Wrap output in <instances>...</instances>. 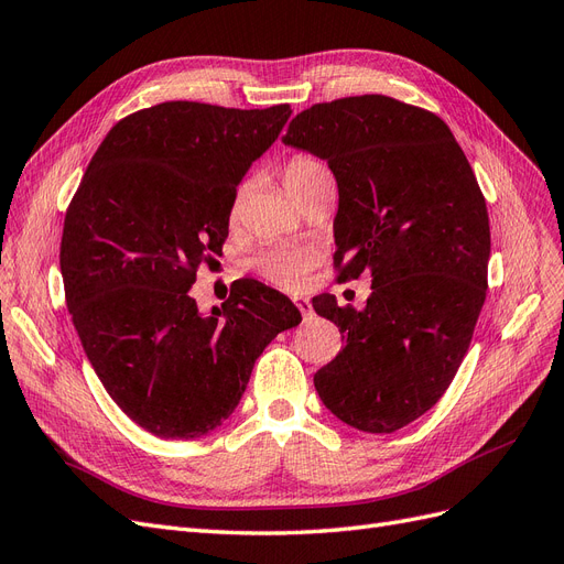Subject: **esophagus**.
<instances>
[{
  "label": "esophagus",
  "instance_id": "34e87169",
  "mask_svg": "<svg viewBox=\"0 0 564 564\" xmlns=\"http://www.w3.org/2000/svg\"><path fill=\"white\" fill-rule=\"evenodd\" d=\"M294 305H296V308L301 311V315H303V317H308V315H313V305H311V301H308V299H301V296H294Z\"/></svg>",
  "mask_w": 564,
  "mask_h": 564
}]
</instances>
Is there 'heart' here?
Segmentation results:
<instances>
[{"mask_svg":"<svg viewBox=\"0 0 564 564\" xmlns=\"http://www.w3.org/2000/svg\"><path fill=\"white\" fill-rule=\"evenodd\" d=\"M322 172H327V169L319 160L311 155H294L282 166V181L294 199H299ZM317 259L319 253L308 245H270L251 256L249 268L270 284L299 289L305 282V275L315 268Z\"/></svg>","mask_w":564,"mask_h":564,"instance_id":"1","label":"heart"}]
</instances>
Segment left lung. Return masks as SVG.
<instances>
[{
  "label": "left lung",
  "instance_id": "8db88e82",
  "mask_svg": "<svg viewBox=\"0 0 564 564\" xmlns=\"http://www.w3.org/2000/svg\"><path fill=\"white\" fill-rule=\"evenodd\" d=\"M282 143L336 178L338 278L371 275L365 311L313 299L346 340L317 395L357 431L395 433L445 395L470 346L491 249L482 191L437 115L381 94L303 110Z\"/></svg>",
  "mask_w": 564,
  "mask_h": 564
}]
</instances>
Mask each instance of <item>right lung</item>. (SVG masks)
<instances>
[{
  "label": "right lung",
  "mask_w": 564,
  "mask_h": 564,
  "mask_svg": "<svg viewBox=\"0 0 564 564\" xmlns=\"http://www.w3.org/2000/svg\"><path fill=\"white\" fill-rule=\"evenodd\" d=\"M292 108L169 100L108 131L67 207L61 275L94 371L148 433L193 440L240 404L256 357L301 322L296 305L240 280L209 315L197 268L228 237L237 185Z\"/></svg>",
  "instance_id": "right-lung-1"
}]
</instances>
